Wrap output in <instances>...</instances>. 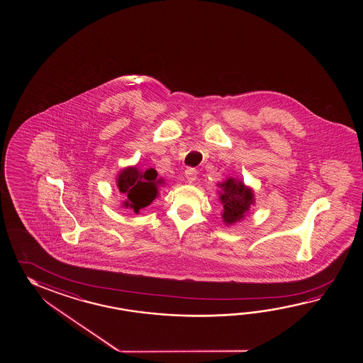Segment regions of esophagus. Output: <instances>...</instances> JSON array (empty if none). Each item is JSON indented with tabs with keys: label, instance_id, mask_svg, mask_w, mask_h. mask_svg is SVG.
Listing matches in <instances>:
<instances>
[{
	"label": "esophagus",
	"instance_id": "esophagus-1",
	"mask_svg": "<svg viewBox=\"0 0 363 363\" xmlns=\"http://www.w3.org/2000/svg\"><path fill=\"white\" fill-rule=\"evenodd\" d=\"M185 178H186V182H188L189 184H192V183H194V182L197 180V171L193 170V169L185 170Z\"/></svg>",
	"mask_w": 363,
	"mask_h": 363
}]
</instances>
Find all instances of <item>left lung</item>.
<instances>
[{
	"label": "left lung",
	"mask_w": 363,
	"mask_h": 363,
	"mask_svg": "<svg viewBox=\"0 0 363 363\" xmlns=\"http://www.w3.org/2000/svg\"><path fill=\"white\" fill-rule=\"evenodd\" d=\"M219 201L223 205L222 219L225 225H232L242 220L249 210L255 206V191L249 185L244 184L240 179L227 178L218 183Z\"/></svg>",
	"instance_id": "8db88e82"
}]
</instances>
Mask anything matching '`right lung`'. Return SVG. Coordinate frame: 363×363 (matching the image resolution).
Here are the masks:
<instances>
[{
	"mask_svg": "<svg viewBox=\"0 0 363 363\" xmlns=\"http://www.w3.org/2000/svg\"><path fill=\"white\" fill-rule=\"evenodd\" d=\"M157 175L155 169L140 170L136 164L119 171L116 186L123 194L122 208L139 214L141 208L149 206L157 199L158 188L164 183L163 179L157 178Z\"/></svg>",
	"mask_w": 363,
	"mask_h": 363,
	"instance_id": "1",
	"label": "right lung"
}]
</instances>
